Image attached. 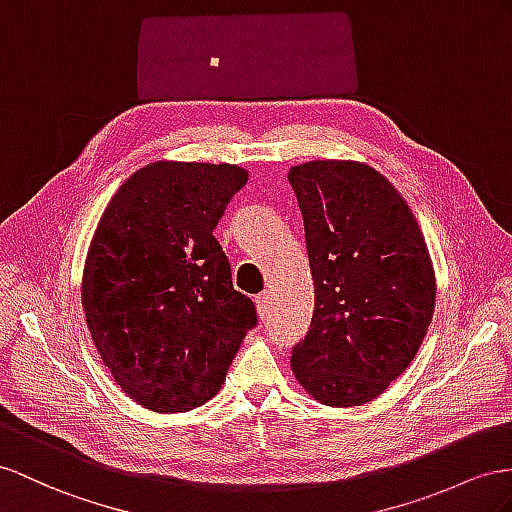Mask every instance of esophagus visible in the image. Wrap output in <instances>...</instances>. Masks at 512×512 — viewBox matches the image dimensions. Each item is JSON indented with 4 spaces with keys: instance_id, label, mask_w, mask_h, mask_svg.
I'll use <instances>...</instances> for the list:
<instances>
[{
    "instance_id": "esophagus-1",
    "label": "esophagus",
    "mask_w": 512,
    "mask_h": 512,
    "mask_svg": "<svg viewBox=\"0 0 512 512\" xmlns=\"http://www.w3.org/2000/svg\"><path fill=\"white\" fill-rule=\"evenodd\" d=\"M255 305H257V313L261 320H266L270 316V307H272V296L270 292H261L259 296H255Z\"/></svg>"
}]
</instances>
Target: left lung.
<instances>
[{
  "label": "left lung",
  "mask_w": 512,
  "mask_h": 512,
  "mask_svg": "<svg viewBox=\"0 0 512 512\" xmlns=\"http://www.w3.org/2000/svg\"><path fill=\"white\" fill-rule=\"evenodd\" d=\"M287 179L316 292L292 370L318 402L359 406L409 368L426 337L437 285L424 235L400 192L368 164L316 160Z\"/></svg>",
  "instance_id": "1"
}]
</instances>
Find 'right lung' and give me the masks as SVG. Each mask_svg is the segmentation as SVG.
Returning a JSON list of instances; mask_svg holds the SVG:
<instances>
[{"mask_svg":"<svg viewBox=\"0 0 512 512\" xmlns=\"http://www.w3.org/2000/svg\"><path fill=\"white\" fill-rule=\"evenodd\" d=\"M246 181L233 164L153 162L99 220L82 279L86 324L114 383L144 409L183 413L212 400L257 324L214 238Z\"/></svg>","mask_w":512,"mask_h":512,"instance_id":"1","label":"right lung"}]
</instances>
